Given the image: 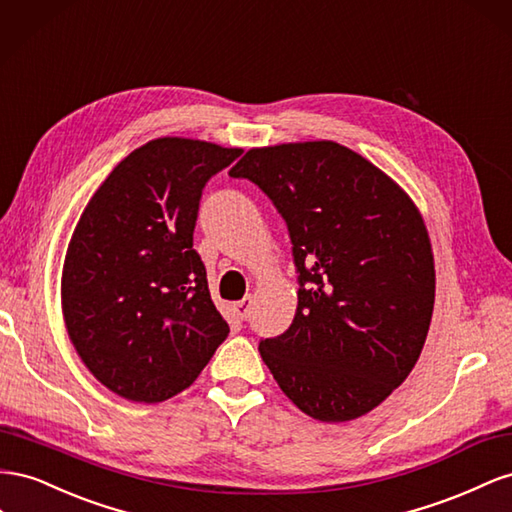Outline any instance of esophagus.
I'll list each match as a JSON object with an SVG mask.
<instances>
[{"label": "esophagus", "instance_id": "esophagus-1", "mask_svg": "<svg viewBox=\"0 0 512 512\" xmlns=\"http://www.w3.org/2000/svg\"><path fill=\"white\" fill-rule=\"evenodd\" d=\"M251 309H253V296H246L240 302L233 304V311H236V315L240 319H246L248 315H251Z\"/></svg>", "mask_w": 512, "mask_h": 512}]
</instances>
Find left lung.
Listing matches in <instances>:
<instances>
[{"label": "left lung", "mask_w": 512, "mask_h": 512, "mask_svg": "<svg viewBox=\"0 0 512 512\" xmlns=\"http://www.w3.org/2000/svg\"><path fill=\"white\" fill-rule=\"evenodd\" d=\"M229 175L259 186L289 231L296 315L259 341L276 384L321 422L371 412L414 369L433 315V253L414 201L334 141L253 148Z\"/></svg>", "instance_id": "left-lung-1"}]
</instances>
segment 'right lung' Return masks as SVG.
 Instances as JSON below:
<instances>
[{"mask_svg":"<svg viewBox=\"0 0 512 512\" xmlns=\"http://www.w3.org/2000/svg\"><path fill=\"white\" fill-rule=\"evenodd\" d=\"M240 154L182 137L148 141L109 173L72 233L68 337L98 382L128 401L171 399L227 339L193 231L203 186Z\"/></svg>","mask_w":512,"mask_h":512,"instance_id":"1","label":"right lung"}]
</instances>
